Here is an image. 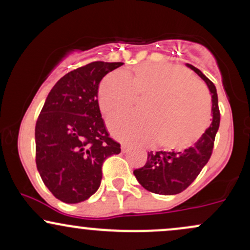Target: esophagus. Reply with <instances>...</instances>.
Wrapping results in <instances>:
<instances>
[{
  "instance_id": "1",
  "label": "esophagus",
  "mask_w": 250,
  "mask_h": 250,
  "mask_svg": "<svg viewBox=\"0 0 250 250\" xmlns=\"http://www.w3.org/2000/svg\"><path fill=\"white\" fill-rule=\"evenodd\" d=\"M121 150H122V153H127V151L130 150V147H129L128 145H125V143H123V145L121 146Z\"/></svg>"
}]
</instances>
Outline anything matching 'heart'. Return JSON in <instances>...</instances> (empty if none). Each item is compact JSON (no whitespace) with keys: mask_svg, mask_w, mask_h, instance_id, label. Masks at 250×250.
I'll return each instance as SVG.
<instances>
[{"mask_svg":"<svg viewBox=\"0 0 250 250\" xmlns=\"http://www.w3.org/2000/svg\"><path fill=\"white\" fill-rule=\"evenodd\" d=\"M146 115L121 114L108 125L121 141L182 150L205 133L210 119V101L206 88L179 65L145 63L125 74L115 71L103 80L99 90L100 108L105 115L127 110L136 97H146Z\"/></svg>","mask_w":250,"mask_h":250,"instance_id":"b5f03b06","label":"heart"}]
</instances>
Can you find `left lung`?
Returning a JSON list of instances; mask_svg holds the SVG:
<instances>
[{
    "instance_id": "8db88e82",
    "label": "left lung",
    "mask_w": 250,
    "mask_h": 250,
    "mask_svg": "<svg viewBox=\"0 0 250 250\" xmlns=\"http://www.w3.org/2000/svg\"><path fill=\"white\" fill-rule=\"evenodd\" d=\"M187 67L194 70L208 85L211 94L213 120L193 147L183 151H150L145 167L135 169L134 175L140 185L155 194L175 195L187 189L210 159L215 135L219 130V100L214 83L194 65L187 63Z\"/></svg>"
}]
</instances>
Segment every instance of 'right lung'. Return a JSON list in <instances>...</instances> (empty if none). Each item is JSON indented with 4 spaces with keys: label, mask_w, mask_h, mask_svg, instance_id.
Segmentation results:
<instances>
[{
    "label": "right lung",
    "mask_w": 250,
    "mask_h": 250,
    "mask_svg": "<svg viewBox=\"0 0 250 250\" xmlns=\"http://www.w3.org/2000/svg\"><path fill=\"white\" fill-rule=\"evenodd\" d=\"M122 62H91L65 74L45 99L35 127L36 166L51 194L79 203L96 193L102 165L121 146L105 129L99 85Z\"/></svg>",
    "instance_id": "add662e5"
}]
</instances>
